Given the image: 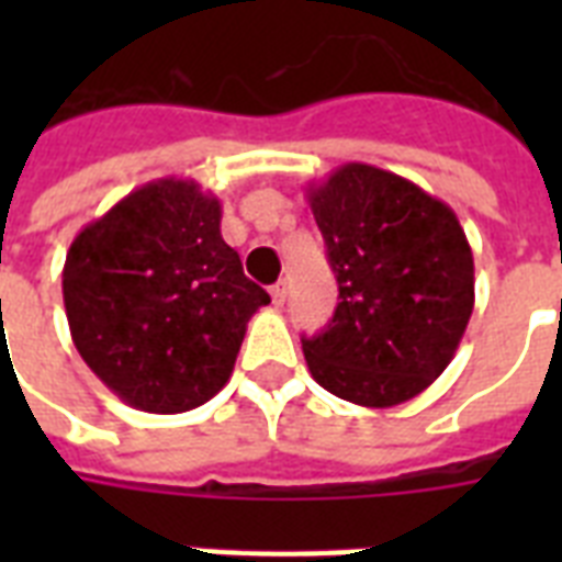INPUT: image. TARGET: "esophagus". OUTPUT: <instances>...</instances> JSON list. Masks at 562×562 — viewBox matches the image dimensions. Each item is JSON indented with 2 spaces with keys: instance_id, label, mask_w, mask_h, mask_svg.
Listing matches in <instances>:
<instances>
[{
  "instance_id": "1",
  "label": "esophagus",
  "mask_w": 562,
  "mask_h": 562,
  "mask_svg": "<svg viewBox=\"0 0 562 562\" xmlns=\"http://www.w3.org/2000/svg\"><path fill=\"white\" fill-rule=\"evenodd\" d=\"M271 300H273V306H282L285 303V282H277V285H271Z\"/></svg>"
}]
</instances>
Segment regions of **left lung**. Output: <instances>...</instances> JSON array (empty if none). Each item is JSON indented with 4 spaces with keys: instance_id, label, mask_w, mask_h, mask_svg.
<instances>
[{
    "instance_id": "obj_1",
    "label": "left lung",
    "mask_w": 562,
    "mask_h": 562,
    "mask_svg": "<svg viewBox=\"0 0 562 562\" xmlns=\"http://www.w3.org/2000/svg\"><path fill=\"white\" fill-rule=\"evenodd\" d=\"M338 306L303 338L321 387L364 408L414 400L449 368L475 306L472 247L452 206L411 180L347 162L308 187Z\"/></svg>"
}]
</instances>
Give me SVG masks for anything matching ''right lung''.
Masks as SVG:
<instances>
[{"label": "right lung", "instance_id": "right-lung-1", "mask_svg": "<svg viewBox=\"0 0 562 562\" xmlns=\"http://www.w3.org/2000/svg\"><path fill=\"white\" fill-rule=\"evenodd\" d=\"M194 180L125 194L72 238L64 306L75 350L131 408L183 414L227 384L247 321L268 306Z\"/></svg>", "mask_w": 562, "mask_h": 562}]
</instances>
